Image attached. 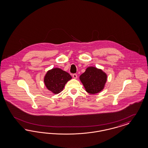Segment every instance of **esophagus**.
I'll list each match as a JSON object with an SVG mask.
<instances>
[{"instance_id":"obj_1","label":"esophagus","mask_w":148,"mask_h":148,"mask_svg":"<svg viewBox=\"0 0 148 148\" xmlns=\"http://www.w3.org/2000/svg\"><path fill=\"white\" fill-rule=\"evenodd\" d=\"M73 77L74 79H77V74H73Z\"/></svg>"}]
</instances>
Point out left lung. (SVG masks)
<instances>
[{"mask_svg": "<svg viewBox=\"0 0 148 148\" xmlns=\"http://www.w3.org/2000/svg\"><path fill=\"white\" fill-rule=\"evenodd\" d=\"M107 75L101 69L93 66L87 68L80 77V79L89 93L95 94L101 91L107 82Z\"/></svg>", "mask_w": 148, "mask_h": 148, "instance_id": "8db88e82", "label": "left lung"}]
</instances>
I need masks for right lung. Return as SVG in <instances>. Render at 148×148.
Masks as SVG:
<instances>
[{
  "label": "right lung",
  "instance_id": "add662e5",
  "mask_svg": "<svg viewBox=\"0 0 148 148\" xmlns=\"http://www.w3.org/2000/svg\"><path fill=\"white\" fill-rule=\"evenodd\" d=\"M71 79L69 73L56 68L47 71L44 77V83L49 90L57 94L61 92L67 82Z\"/></svg>",
  "mask_w": 148,
  "mask_h": 148
}]
</instances>
